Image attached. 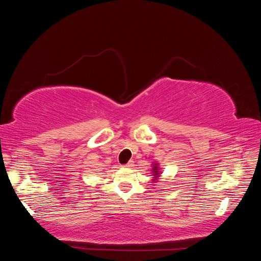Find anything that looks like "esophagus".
<instances>
[{
    "label": "esophagus",
    "mask_w": 261,
    "mask_h": 261,
    "mask_svg": "<svg viewBox=\"0 0 261 261\" xmlns=\"http://www.w3.org/2000/svg\"><path fill=\"white\" fill-rule=\"evenodd\" d=\"M133 164H134V161L130 160V161H128L126 164H124V167H125V168H132Z\"/></svg>",
    "instance_id": "obj_1"
}]
</instances>
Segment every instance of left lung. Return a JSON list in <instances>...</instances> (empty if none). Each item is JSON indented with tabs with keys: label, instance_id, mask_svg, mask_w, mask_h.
Masks as SVG:
<instances>
[{
	"label": "left lung",
	"instance_id": "obj_1",
	"mask_svg": "<svg viewBox=\"0 0 261 261\" xmlns=\"http://www.w3.org/2000/svg\"><path fill=\"white\" fill-rule=\"evenodd\" d=\"M152 175H153L152 180H153V183H155L156 179L160 176V167L158 162H153V164H152Z\"/></svg>",
	"mask_w": 261,
	"mask_h": 261
}]
</instances>
